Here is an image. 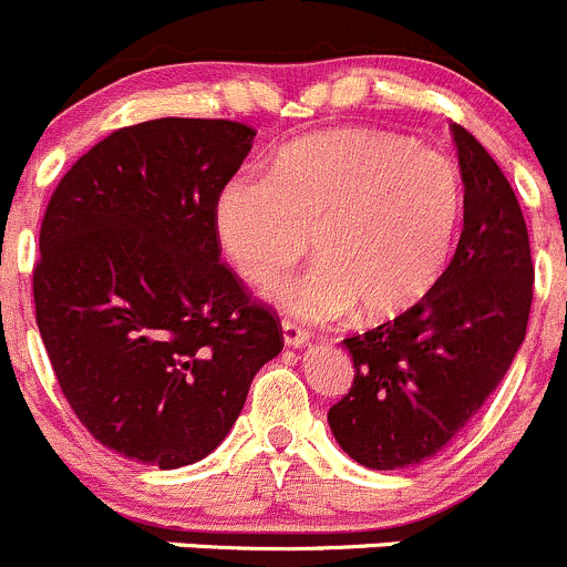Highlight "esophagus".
Segmentation results:
<instances>
[{
  "label": "esophagus",
  "mask_w": 567,
  "mask_h": 567,
  "mask_svg": "<svg viewBox=\"0 0 567 567\" xmlns=\"http://www.w3.org/2000/svg\"><path fill=\"white\" fill-rule=\"evenodd\" d=\"M281 330H284V344L286 347H306L308 341H311L308 330L300 328L297 322H291V319H284Z\"/></svg>",
  "instance_id": "34e87169"
}]
</instances>
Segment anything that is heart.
<instances>
[{
	"mask_svg": "<svg viewBox=\"0 0 567 567\" xmlns=\"http://www.w3.org/2000/svg\"><path fill=\"white\" fill-rule=\"evenodd\" d=\"M463 217L450 156L378 128H333L243 171L217 195V234L239 276L272 284L306 254L308 270L272 291L308 322L358 306L369 322L411 311L441 281Z\"/></svg>",
	"mask_w": 567,
	"mask_h": 567,
	"instance_id": "obj_1",
	"label": "heart"
}]
</instances>
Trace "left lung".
Here are the masks:
<instances>
[{
  "label": "left lung",
  "mask_w": 567,
  "mask_h": 567,
  "mask_svg": "<svg viewBox=\"0 0 567 567\" xmlns=\"http://www.w3.org/2000/svg\"><path fill=\"white\" fill-rule=\"evenodd\" d=\"M461 156L463 234L435 289L411 311L344 339L355 378L328 411L330 433L378 472L444 450L496 391L526 336L529 234L502 167L452 126Z\"/></svg>",
  "instance_id": "8db88e82"
}]
</instances>
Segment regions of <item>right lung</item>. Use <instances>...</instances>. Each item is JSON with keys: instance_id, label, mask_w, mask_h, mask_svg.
<instances>
[{"instance_id": "right-lung-1", "label": "right lung", "mask_w": 567, "mask_h": 567, "mask_svg": "<svg viewBox=\"0 0 567 567\" xmlns=\"http://www.w3.org/2000/svg\"><path fill=\"white\" fill-rule=\"evenodd\" d=\"M254 137L209 117L117 128L47 206L38 330L71 411L128 461H204L284 350L276 311L220 261L217 195Z\"/></svg>"}]
</instances>
